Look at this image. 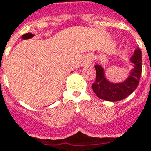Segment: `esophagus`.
<instances>
[{"label": "esophagus", "instance_id": "1", "mask_svg": "<svg viewBox=\"0 0 151 151\" xmlns=\"http://www.w3.org/2000/svg\"><path fill=\"white\" fill-rule=\"evenodd\" d=\"M92 61H93V58H92L91 57H88V58H86L85 61H84V63L85 64H90L92 63Z\"/></svg>", "mask_w": 151, "mask_h": 151}]
</instances>
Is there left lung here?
<instances>
[{
  "instance_id": "left-lung-1",
  "label": "left lung",
  "mask_w": 151,
  "mask_h": 151,
  "mask_svg": "<svg viewBox=\"0 0 151 151\" xmlns=\"http://www.w3.org/2000/svg\"><path fill=\"white\" fill-rule=\"evenodd\" d=\"M134 64V69L124 82L121 83H112L106 80L104 69L101 66L95 65L96 78L92 84V88L99 99L107 101L116 102L122 100L130 95L135 90L139 83L142 72V56L141 51L137 48L130 58Z\"/></svg>"
}]
</instances>
